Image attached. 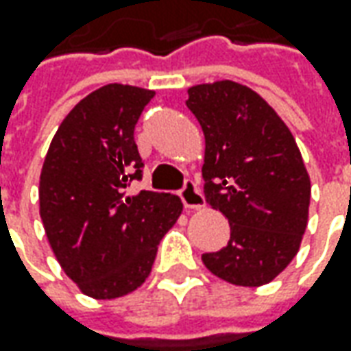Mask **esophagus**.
I'll return each instance as SVG.
<instances>
[{
    "label": "esophagus",
    "instance_id": "obj_1",
    "mask_svg": "<svg viewBox=\"0 0 351 351\" xmlns=\"http://www.w3.org/2000/svg\"><path fill=\"white\" fill-rule=\"evenodd\" d=\"M180 199H182L184 208H188V210H199L206 204V198L199 192L198 184L194 180H190V178L184 182V186L180 190Z\"/></svg>",
    "mask_w": 351,
    "mask_h": 351
}]
</instances>
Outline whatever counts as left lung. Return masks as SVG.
<instances>
[{"mask_svg":"<svg viewBox=\"0 0 351 351\" xmlns=\"http://www.w3.org/2000/svg\"><path fill=\"white\" fill-rule=\"evenodd\" d=\"M186 106L206 138V202L231 225L227 247L202 260L229 284H268L307 229L311 180L295 139L258 93L235 81L190 87Z\"/></svg>","mask_w":351,"mask_h":351,"instance_id":"obj_1","label":"left lung"}]
</instances>
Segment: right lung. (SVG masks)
<instances>
[{
	"label": "right lung",
	"instance_id": "right-lung-1",
	"mask_svg": "<svg viewBox=\"0 0 351 351\" xmlns=\"http://www.w3.org/2000/svg\"><path fill=\"white\" fill-rule=\"evenodd\" d=\"M155 93L110 83L64 118L40 173V217L64 272L85 295L116 299L147 280L157 247L182 212L175 194L128 186L143 176L134 141Z\"/></svg>",
	"mask_w": 351,
	"mask_h": 351
}]
</instances>
